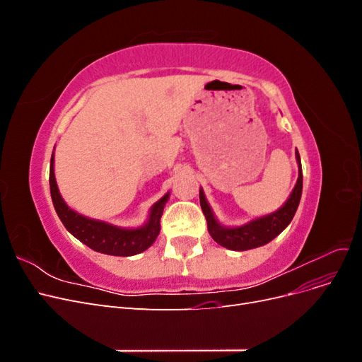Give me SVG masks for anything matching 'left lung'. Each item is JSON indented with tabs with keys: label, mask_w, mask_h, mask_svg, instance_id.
<instances>
[{
	"label": "left lung",
	"mask_w": 362,
	"mask_h": 362,
	"mask_svg": "<svg viewBox=\"0 0 362 362\" xmlns=\"http://www.w3.org/2000/svg\"><path fill=\"white\" fill-rule=\"evenodd\" d=\"M296 160H298V164H299V177L287 202L275 213L254 218L252 222L242 226L226 228L218 223L211 211V206L208 205L205 199L202 189L199 190V201H201L202 213L205 214V218H206L208 233H210V235L213 237L216 243L231 250L255 249L272 242L273 238L278 237L284 229L290 225V222L293 221V217L296 214V210H298L300 196H302V166H300V156L298 151H296Z\"/></svg>",
	"instance_id": "obj_1"
}]
</instances>
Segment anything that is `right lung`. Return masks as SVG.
<instances>
[{
  "label": "right lung",
  "instance_id": "1",
  "mask_svg": "<svg viewBox=\"0 0 362 362\" xmlns=\"http://www.w3.org/2000/svg\"><path fill=\"white\" fill-rule=\"evenodd\" d=\"M49 190L56 213L64 228L81 243L101 254L115 257H131L146 250L160 234V218L169 199V192L151 208L148 222L136 229L119 228L96 218L86 217L74 211L63 201L59 192L56 177H54V152L49 164Z\"/></svg>",
  "mask_w": 362,
  "mask_h": 362
}]
</instances>
